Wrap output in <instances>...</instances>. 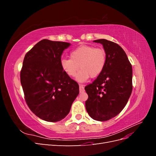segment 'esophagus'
Masks as SVG:
<instances>
[{"instance_id":"34e87169","label":"esophagus","mask_w":156,"mask_h":156,"mask_svg":"<svg viewBox=\"0 0 156 156\" xmlns=\"http://www.w3.org/2000/svg\"><path fill=\"white\" fill-rule=\"evenodd\" d=\"M79 90L80 92H83L84 90V88L83 84H79Z\"/></svg>"}]
</instances>
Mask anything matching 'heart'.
Segmentation results:
<instances>
[{
	"label": "heart",
	"instance_id": "heart-1",
	"mask_svg": "<svg viewBox=\"0 0 156 156\" xmlns=\"http://www.w3.org/2000/svg\"><path fill=\"white\" fill-rule=\"evenodd\" d=\"M70 59L61 60L62 70L69 77L76 75L79 82H84L90 78H95L104 69L106 64V53L102 48L83 45L70 52Z\"/></svg>",
	"mask_w": 156,
	"mask_h": 156
}]
</instances>
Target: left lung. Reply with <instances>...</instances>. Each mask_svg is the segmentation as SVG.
I'll list each match as a JSON object with an SVG mask.
<instances>
[{"instance_id": "8db88e82", "label": "left lung", "mask_w": 156, "mask_h": 156, "mask_svg": "<svg viewBox=\"0 0 156 156\" xmlns=\"http://www.w3.org/2000/svg\"><path fill=\"white\" fill-rule=\"evenodd\" d=\"M93 41L103 45L106 64L95 81L84 88L88 96L85 106L92 119L107 121L119 115L128 101L133 88V71L119 45L105 39Z\"/></svg>"}]
</instances>
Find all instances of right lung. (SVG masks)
<instances>
[{"instance_id":"add662e5","label":"right lung","mask_w":156,"mask_h":156,"mask_svg":"<svg viewBox=\"0 0 156 156\" xmlns=\"http://www.w3.org/2000/svg\"><path fill=\"white\" fill-rule=\"evenodd\" d=\"M69 43L42 40L25 55L21 83L31 111L47 122L66 116L79 93V84L61 67V56Z\"/></svg>"}]
</instances>
